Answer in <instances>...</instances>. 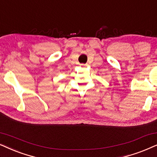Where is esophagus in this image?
Here are the masks:
<instances>
[{
  "label": "esophagus",
  "instance_id": "esophagus-1",
  "mask_svg": "<svg viewBox=\"0 0 157 157\" xmlns=\"http://www.w3.org/2000/svg\"><path fill=\"white\" fill-rule=\"evenodd\" d=\"M87 65H88L87 64H81V66L83 67H87Z\"/></svg>",
  "mask_w": 157,
  "mask_h": 157
}]
</instances>
